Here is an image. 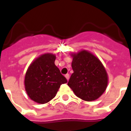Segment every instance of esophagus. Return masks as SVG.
I'll list each match as a JSON object with an SVG mask.
<instances>
[{
  "mask_svg": "<svg viewBox=\"0 0 131 131\" xmlns=\"http://www.w3.org/2000/svg\"><path fill=\"white\" fill-rule=\"evenodd\" d=\"M65 77H66V79H67V81H69V74H66Z\"/></svg>",
  "mask_w": 131,
  "mask_h": 131,
  "instance_id": "obj_1",
  "label": "esophagus"
}]
</instances>
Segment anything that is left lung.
<instances>
[{
	"mask_svg": "<svg viewBox=\"0 0 131 131\" xmlns=\"http://www.w3.org/2000/svg\"><path fill=\"white\" fill-rule=\"evenodd\" d=\"M71 56L74 73L67 84L78 97L85 101L95 100L103 94L108 83L104 66L98 58L86 50Z\"/></svg>",
	"mask_w": 131,
	"mask_h": 131,
	"instance_id": "left-lung-1",
	"label": "left lung"
}]
</instances>
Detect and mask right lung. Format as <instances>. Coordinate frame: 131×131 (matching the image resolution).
<instances>
[{"mask_svg":"<svg viewBox=\"0 0 131 131\" xmlns=\"http://www.w3.org/2000/svg\"><path fill=\"white\" fill-rule=\"evenodd\" d=\"M55 55H40L27 69L24 79L25 90L30 98L37 103L45 104L56 95L60 85L67 80L54 64Z\"/></svg>","mask_w":131,"mask_h":131,"instance_id":"1","label":"right lung"}]
</instances>
